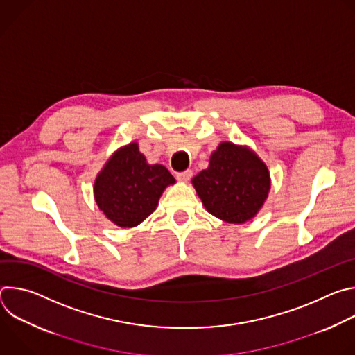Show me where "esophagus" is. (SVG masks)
<instances>
[{"mask_svg": "<svg viewBox=\"0 0 355 355\" xmlns=\"http://www.w3.org/2000/svg\"><path fill=\"white\" fill-rule=\"evenodd\" d=\"M191 177H192V171L191 170H187V171H182V173L177 174V180L180 182H188L191 180Z\"/></svg>", "mask_w": 355, "mask_h": 355, "instance_id": "1", "label": "esophagus"}]
</instances>
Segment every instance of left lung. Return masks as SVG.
I'll use <instances>...</instances> for the list:
<instances>
[{
  "label": "left lung",
  "instance_id": "obj_1",
  "mask_svg": "<svg viewBox=\"0 0 355 355\" xmlns=\"http://www.w3.org/2000/svg\"><path fill=\"white\" fill-rule=\"evenodd\" d=\"M205 209L218 219L241 225L263 208L271 188L266 163L247 146L222 141L209 166L192 178Z\"/></svg>",
  "mask_w": 355,
  "mask_h": 355
}]
</instances>
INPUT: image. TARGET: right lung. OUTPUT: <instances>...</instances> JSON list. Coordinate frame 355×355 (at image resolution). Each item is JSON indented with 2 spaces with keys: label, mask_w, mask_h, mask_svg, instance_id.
<instances>
[{
  "label": "right lung",
  "mask_w": 355,
  "mask_h": 355,
  "mask_svg": "<svg viewBox=\"0 0 355 355\" xmlns=\"http://www.w3.org/2000/svg\"><path fill=\"white\" fill-rule=\"evenodd\" d=\"M174 177L162 164H148L137 141L119 147L94 182L99 211L119 227H135L153 214Z\"/></svg>",
  "instance_id": "1"
}]
</instances>
